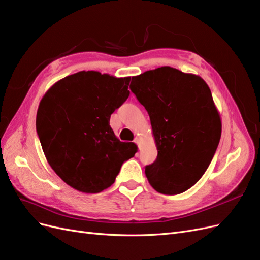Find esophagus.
<instances>
[{
    "label": "esophagus",
    "instance_id": "1",
    "mask_svg": "<svg viewBox=\"0 0 260 260\" xmlns=\"http://www.w3.org/2000/svg\"><path fill=\"white\" fill-rule=\"evenodd\" d=\"M139 142H140V139H139V138H136V139H135V143H136V144H139Z\"/></svg>",
    "mask_w": 260,
    "mask_h": 260
}]
</instances>
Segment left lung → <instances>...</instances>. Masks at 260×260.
Returning a JSON list of instances; mask_svg holds the SVG:
<instances>
[{"instance_id":"obj_1","label":"left lung","mask_w":260,"mask_h":260,"mask_svg":"<svg viewBox=\"0 0 260 260\" xmlns=\"http://www.w3.org/2000/svg\"><path fill=\"white\" fill-rule=\"evenodd\" d=\"M130 89L147 111L157 147L145 176L161 194L183 193L205 174L221 137L209 86L169 66L132 77Z\"/></svg>"}]
</instances>
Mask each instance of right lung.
Listing matches in <instances>:
<instances>
[{"label": "right lung", "mask_w": 260, "mask_h": 260, "mask_svg": "<svg viewBox=\"0 0 260 260\" xmlns=\"http://www.w3.org/2000/svg\"><path fill=\"white\" fill-rule=\"evenodd\" d=\"M130 77L99 72L65 77L44 94L37 133L46 160L68 185L83 193L111 186L136 144L121 142L109 125L111 115L128 99Z\"/></svg>", "instance_id": "obj_1"}]
</instances>
